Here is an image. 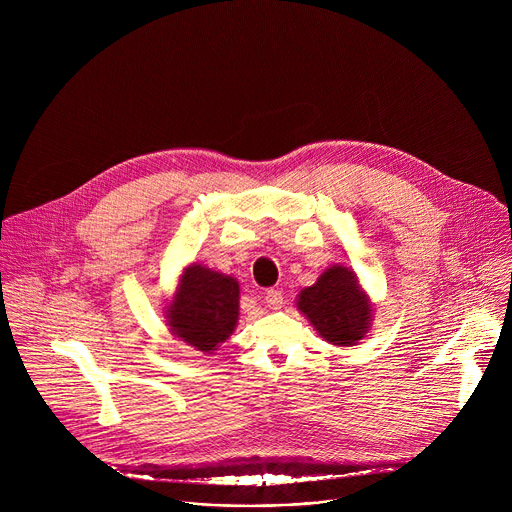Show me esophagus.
<instances>
[{"mask_svg":"<svg viewBox=\"0 0 512 512\" xmlns=\"http://www.w3.org/2000/svg\"><path fill=\"white\" fill-rule=\"evenodd\" d=\"M265 302H267V306L269 308H273V310H277V308H281V304H283V294L279 289H267L265 291Z\"/></svg>","mask_w":512,"mask_h":512,"instance_id":"obj_1","label":"esophagus"}]
</instances>
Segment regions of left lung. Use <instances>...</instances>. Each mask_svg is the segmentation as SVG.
<instances>
[{
    "label": "left lung",
    "instance_id": "8db88e82",
    "mask_svg": "<svg viewBox=\"0 0 512 512\" xmlns=\"http://www.w3.org/2000/svg\"><path fill=\"white\" fill-rule=\"evenodd\" d=\"M298 310L334 346H354L367 334L373 318L371 300L354 271L342 265L328 267L314 285L300 291Z\"/></svg>",
    "mask_w": 512,
    "mask_h": 512
}]
</instances>
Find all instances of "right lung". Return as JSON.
Masks as SVG:
<instances>
[{"mask_svg":"<svg viewBox=\"0 0 512 512\" xmlns=\"http://www.w3.org/2000/svg\"><path fill=\"white\" fill-rule=\"evenodd\" d=\"M239 320V281L221 271L192 263L180 275L166 306L170 332L200 352L225 342Z\"/></svg>","mask_w":512,"mask_h":512,"instance_id":"1","label":"right lung"}]
</instances>
